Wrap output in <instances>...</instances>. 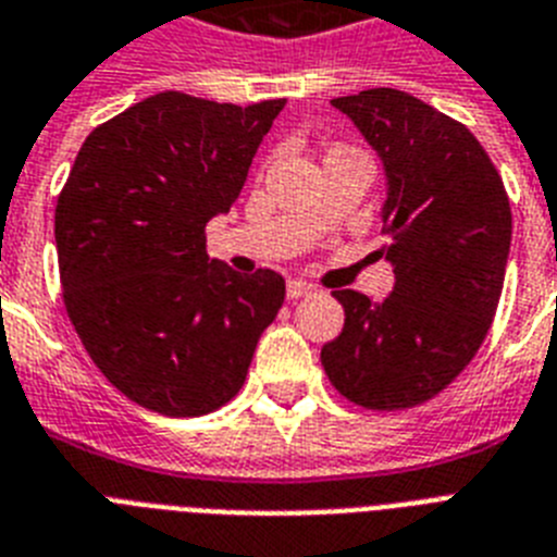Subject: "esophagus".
<instances>
[{
    "instance_id": "obj_1",
    "label": "esophagus",
    "mask_w": 557,
    "mask_h": 557,
    "mask_svg": "<svg viewBox=\"0 0 557 557\" xmlns=\"http://www.w3.org/2000/svg\"><path fill=\"white\" fill-rule=\"evenodd\" d=\"M288 300H300V297H309V294H314V286L311 283H306V280H288Z\"/></svg>"
}]
</instances>
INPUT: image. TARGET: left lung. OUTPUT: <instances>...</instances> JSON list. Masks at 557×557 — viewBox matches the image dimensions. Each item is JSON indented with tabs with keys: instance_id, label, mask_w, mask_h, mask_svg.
<instances>
[{
	"instance_id": "1",
	"label": "left lung",
	"mask_w": 557,
	"mask_h": 557,
	"mask_svg": "<svg viewBox=\"0 0 557 557\" xmlns=\"http://www.w3.org/2000/svg\"><path fill=\"white\" fill-rule=\"evenodd\" d=\"M332 106L386 171L377 255L395 286L383 302L334 292L346 323L320 360L351 404L409 409L449 386L490 332L512 243L509 197L472 131L418 97L369 88Z\"/></svg>"
}]
</instances>
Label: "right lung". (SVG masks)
I'll use <instances>...</instances> for the list:
<instances>
[{
    "instance_id": "right-lung-1",
    "label": "right lung",
    "mask_w": 557,
    "mask_h": 557,
    "mask_svg": "<svg viewBox=\"0 0 557 557\" xmlns=\"http://www.w3.org/2000/svg\"><path fill=\"white\" fill-rule=\"evenodd\" d=\"M283 106L165 90L76 153L53 220L62 297L90 360L134 404L197 418L246 383L286 280L208 260L206 223L239 197Z\"/></svg>"
}]
</instances>
